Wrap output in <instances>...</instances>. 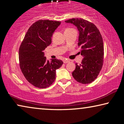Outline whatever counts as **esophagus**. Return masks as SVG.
Instances as JSON below:
<instances>
[{"label":"esophagus","instance_id":"obj_1","mask_svg":"<svg viewBox=\"0 0 124 124\" xmlns=\"http://www.w3.org/2000/svg\"><path fill=\"white\" fill-rule=\"evenodd\" d=\"M70 62V60H67V59L63 60L64 63H68V62Z\"/></svg>","mask_w":124,"mask_h":124}]
</instances>
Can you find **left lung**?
<instances>
[{"mask_svg": "<svg viewBox=\"0 0 124 124\" xmlns=\"http://www.w3.org/2000/svg\"><path fill=\"white\" fill-rule=\"evenodd\" d=\"M77 27L79 31L78 46L84 57L81 64L75 63L72 75L78 82L87 84L97 78L103 63L104 49L101 34L95 24L81 18L65 21Z\"/></svg>", "mask_w": 124, "mask_h": 124, "instance_id": "1", "label": "left lung"}]
</instances>
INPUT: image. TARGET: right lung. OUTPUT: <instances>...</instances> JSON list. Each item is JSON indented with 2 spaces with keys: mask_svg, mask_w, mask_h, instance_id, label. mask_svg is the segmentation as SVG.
Segmentation results:
<instances>
[{
  "mask_svg": "<svg viewBox=\"0 0 124 124\" xmlns=\"http://www.w3.org/2000/svg\"><path fill=\"white\" fill-rule=\"evenodd\" d=\"M61 22L39 20L27 31L19 49L20 68L27 80L35 87L50 86L56 79V70L62 61L47 60L44 50L51 43L54 33Z\"/></svg>",
  "mask_w": 124,
  "mask_h": 124,
  "instance_id": "1",
  "label": "right lung"
}]
</instances>
